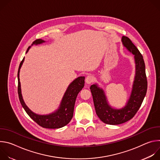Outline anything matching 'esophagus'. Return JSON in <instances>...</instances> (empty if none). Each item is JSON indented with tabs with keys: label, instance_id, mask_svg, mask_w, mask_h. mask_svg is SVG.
<instances>
[{
	"label": "esophagus",
	"instance_id": "1",
	"mask_svg": "<svg viewBox=\"0 0 160 160\" xmlns=\"http://www.w3.org/2000/svg\"><path fill=\"white\" fill-rule=\"evenodd\" d=\"M94 80V77L92 75H88L85 78V82L87 84H90Z\"/></svg>",
	"mask_w": 160,
	"mask_h": 160
}]
</instances>
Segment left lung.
I'll use <instances>...</instances> for the list:
<instances>
[{
  "label": "left lung",
  "instance_id": "8db88e82",
  "mask_svg": "<svg viewBox=\"0 0 160 160\" xmlns=\"http://www.w3.org/2000/svg\"><path fill=\"white\" fill-rule=\"evenodd\" d=\"M122 42L123 46L134 55L135 63V75L132 92L125 106L122 109L112 108L108 104L102 88L97 84L90 87L97 115L102 122L109 125H119L132 119L140 108L147 92L148 81L142 54L127 37L123 36Z\"/></svg>",
  "mask_w": 160,
  "mask_h": 160
}]
</instances>
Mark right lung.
<instances>
[{"label": "right lung", "instance_id": "right-lung-1", "mask_svg": "<svg viewBox=\"0 0 160 160\" xmlns=\"http://www.w3.org/2000/svg\"><path fill=\"white\" fill-rule=\"evenodd\" d=\"M43 42H45V41L42 39H37L33 42L32 45L34 44H40ZM30 47L31 46H30L28 48L26 53L28 52ZM24 59L25 58H23V59H22V60L20 62L18 72V92L19 101L22 108H24V109L29 115V117L38 125L42 127L43 128H59L62 127H64L71 121L72 118H73L75 101L78 94L84 87L85 77H78L70 84L63 96L59 108L56 111L50 113L49 115H37V114L32 111L25 104L21 94V84L19 81V70L22 64V62L24 61Z\"/></svg>", "mask_w": 160, "mask_h": 160}]
</instances>
